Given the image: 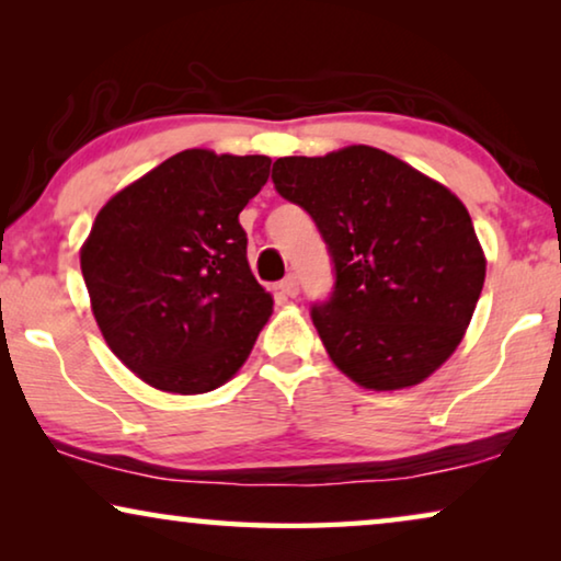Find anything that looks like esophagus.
<instances>
[{
	"label": "esophagus",
	"mask_w": 561,
	"mask_h": 561,
	"mask_svg": "<svg viewBox=\"0 0 561 561\" xmlns=\"http://www.w3.org/2000/svg\"><path fill=\"white\" fill-rule=\"evenodd\" d=\"M280 290H283V294H286V296H290V298L298 296V278H296L294 273L286 275V278L280 280Z\"/></svg>",
	"instance_id": "34e87169"
}]
</instances>
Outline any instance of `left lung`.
Instances as JSON below:
<instances>
[{"instance_id":"8db88e82","label":"left lung","mask_w":561,"mask_h":561,"mask_svg":"<svg viewBox=\"0 0 561 561\" xmlns=\"http://www.w3.org/2000/svg\"><path fill=\"white\" fill-rule=\"evenodd\" d=\"M273 183L313 219L332 257V296L311 306L332 363L373 390L428 378L462 342L485 283L465 204L367 145L278 158Z\"/></svg>"}]
</instances>
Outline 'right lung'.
<instances>
[{
    "label": "right lung",
    "instance_id": "add662e5",
    "mask_svg": "<svg viewBox=\"0 0 561 561\" xmlns=\"http://www.w3.org/2000/svg\"><path fill=\"white\" fill-rule=\"evenodd\" d=\"M271 158L183 150L112 196L81 248L106 344L148 386L194 396L240 370L273 298L248 263L240 211Z\"/></svg>",
    "mask_w": 561,
    "mask_h": 561
}]
</instances>
